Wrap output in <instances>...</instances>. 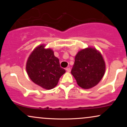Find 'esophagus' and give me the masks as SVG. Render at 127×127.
<instances>
[{
    "label": "esophagus",
    "instance_id": "34e87169",
    "mask_svg": "<svg viewBox=\"0 0 127 127\" xmlns=\"http://www.w3.org/2000/svg\"><path fill=\"white\" fill-rule=\"evenodd\" d=\"M65 70H66L67 72H70L71 71V69L70 67H67L66 68H65Z\"/></svg>",
    "mask_w": 127,
    "mask_h": 127
}]
</instances>
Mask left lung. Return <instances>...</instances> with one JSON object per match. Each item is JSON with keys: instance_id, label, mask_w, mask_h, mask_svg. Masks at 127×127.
<instances>
[{"instance_id": "8db88e82", "label": "left lung", "mask_w": 127, "mask_h": 127, "mask_svg": "<svg viewBox=\"0 0 127 127\" xmlns=\"http://www.w3.org/2000/svg\"><path fill=\"white\" fill-rule=\"evenodd\" d=\"M105 63L101 54L95 48H88L78 52L71 73L78 85L89 89L97 85L105 72Z\"/></svg>"}]
</instances>
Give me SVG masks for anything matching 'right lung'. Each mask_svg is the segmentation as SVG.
<instances>
[{"mask_svg": "<svg viewBox=\"0 0 127 127\" xmlns=\"http://www.w3.org/2000/svg\"><path fill=\"white\" fill-rule=\"evenodd\" d=\"M41 45L36 47L29 56L26 70L34 84L50 90L57 85L59 79L65 72L60 64L59 60L51 49Z\"/></svg>", "mask_w": 127, "mask_h": 127, "instance_id": "right-lung-1", "label": "right lung"}]
</instances>
